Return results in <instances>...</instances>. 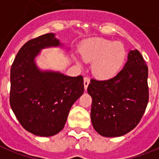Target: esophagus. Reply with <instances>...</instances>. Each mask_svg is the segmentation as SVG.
<instances>
[{
	"label": "esophagus",
	"instance_id": "esophagus-1",
	"mask_svg": "<svg viewBox=\"0 0 159 159\" xmlns=\"http://www.w3.org/2000/svg\"><path fill=\"white\" fill-rule=\"evenodd\" d=\"M89 83H90V79H89V77H84V84L85 90H87Z\"/></svg>",
	"mask_w": 159,
	"mask_h": 159
}]
</instances>
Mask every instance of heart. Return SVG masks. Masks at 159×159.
<instances>
[{
  "label": "heart",
  "instance_id": "heart-1",
  "mask_svg": "<svg viewBox=\"0 0 159 159\" xmlns=\"http://www.w3.org/2000/svg\"><path fill=\"white\" fill-rule=\"evenodd\" d=\"M80 53L84 61H93L92 73L99 80H109L117 75L126 58L123 44L105 39L84 42L80 48Z\"/></svg>",
  "mask_w": 159,
  "mask_h": 159
}]
</instances>
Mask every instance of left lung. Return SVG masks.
Instances as JSON below:
<instances>
[{"instance_id":"left-lung-1","label":"left lung","mask_w":159,"mask_h":159,"mask_svg":"<svg viewBox=\"0 0 159 159\" xmlns=\"http://www.w3.org/2000/svg\"><path fill=\"white\" fill-rule=\"evenodd\" d=\"M148 66L137 49L128 53L124 67L107 80L92 79L91 120L94 129L106 137L127 134L141 121L149 102Z\"/></svg>"}]
</instances>
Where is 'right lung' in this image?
Instances as JSON below:
<instances>
[{
	"label": "right lung",
	"mask_w": 159,
	"mask_h": 159,
	"mask_svg": "<svg viewBox=\"0 0 159 159\" xmlns=\"http://www.w3.org/2000/svg\"><path fill=\"white\" fill-rule=\"evenodd\" d=\"M59 44L53 33L28 40L18 52L10 70V106L23 128L36 136L58 133L70 107L84 90L82 75L66 76L36 67L34 59L42 48Z\"/></svg>",
	"instance_id": "add662e5"
}]
</instances>
